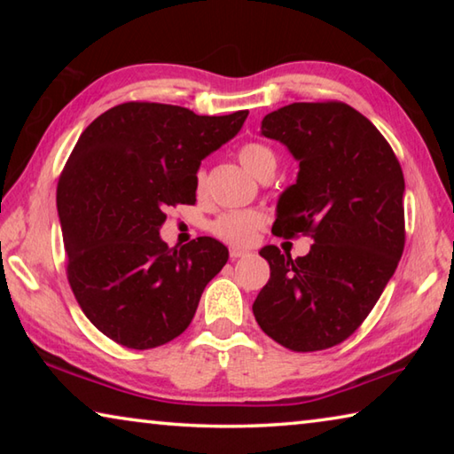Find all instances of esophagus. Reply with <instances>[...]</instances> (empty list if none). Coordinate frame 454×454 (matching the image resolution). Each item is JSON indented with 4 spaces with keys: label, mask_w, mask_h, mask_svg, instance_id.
Masks as SVG:
<instances>
[{
    "label": "esophagus",
    "mask_w": 454,
    "mask_h": 454,
    "mask_svg": "<svg viewBox=\"0 0 454 454\" xmlns=\"http://www.w3.org/2000/svg\"><path fill=\"white\" fill-rule=\"evenodd\" d=\"M244 256H248V252H246V250H242V248H230V258H232V260L244 258Z\"/></svg>",
    "instance_id": "esophagus-1"
}]
</instances>
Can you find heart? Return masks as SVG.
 <instances>
[{"mask_svg": "<svg viewBox=\"0 0 454 454\" xmlns=\"http://www.w3.org/2000/svg\"><path fill=\"white\" fill-rule=\"evenodd\" d=\"M238 160L254 178H264L268 174H274L278 158L276 152L260 142H246L238 150ZM204 172L196 174V186L202 188ZM264 224V216L256 210H226L220 216L210 222V232L234 246H246L254 240L260 226Z\"/></svg>", "mask_w": 454, "mask_h": 454, "instance_id": "b5f03b06", "label": "heart"}]
</instances>
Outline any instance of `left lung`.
<instances>
[{"mask_svg": "<svg viewBox=\"0 0 454 454\" xmlns=\"http://www.w3.org/2000/svg\"><path fill=\"white\" fill-rule=\"evenodd\" d=\"M260 129L301 162L272 232L314 244L294 260L276 246L260 250L270 280L252 312L284 348L336 347L363 325L403 256V168L372 121L334 99L284 106Z\"/></svg>", "mask_w": 454, "mask_h": 454, "instance_id": "obj_1", "label": "left lung"}]
</instances>
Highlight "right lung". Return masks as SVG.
Listing matches in <instances>:
<instances>
[{"mask_svg":"<svg viewBox=\"0 0 454 454\" xmlns=\"http://www.w3.org/2000/svg\"><path fill=\"white\" fill-rule=\"evenodd\" d=\"M248 110L198 116L188 107L126 102L83 129L58 182L66 274L99 333L148 350L190 326L228 248L200 236L160 238L166 210L196 202L200 162L240 132Z\"/></svg>","mask_w":454,"mask_h":454,"instance_id":"1","label":"right lung"}]
</instances>
